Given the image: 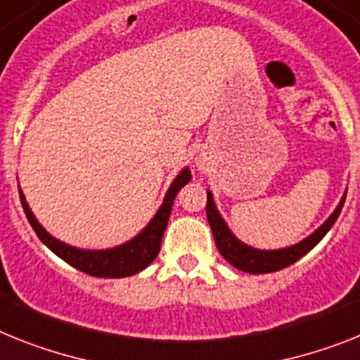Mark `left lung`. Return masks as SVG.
I'll use <instances>...</instances> for the list:
<instances>
[{"instance_id": "obj_1", "label": "left lung", "mask_w": 360, "mask_h": 360, "mask_svg": "<svg viewBox=\"0 0 360 360\" xmlns=\"http://www.w3.org/2000/svg\"><path fill=\"white\" fill-rule=\"evenodd\" d=\"M344 201H346V195L342 198L339 207L335 208V212L328 217V221L322 226H319L311 236H307L306 240H302L297 245L278 250H259L252 249V247L245 245V243H241V241L229 231V226L225 225V221L221 219L219 212L216 210V205H214V199L210 192H207V219L208 223H210V229H212L217 250L221 252V256L229 262V264L234 265V267L240 269V271H245V273L265 274L280 271V269L283 267H289V265L295 264L297 259H300L302 256L307 255V252H309V250L328 234V231L333 226V223L337 221V217H339L340 210H342L344 207Z\"/></svg>"}]
</instances>
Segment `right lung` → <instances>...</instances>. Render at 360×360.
I'll return each mask as SVG.
<instances>
[{
	"label": "right lung",
	"mask_w": 360,
	"mask_h": 360,
	"mask_svg": "<svg viewBox=\"0 0 360 360\" xmlns=\"http://www.w3.org/2000/svg\"><path fill=\"white\" fill-rule=\"evenodd\" d=\"M190 179H192V174H190L188 168H185L175 177L170 190L166 192L165 203L157 210L155 217L148 223L146 229L139 236H135L134 240L128 241V243L108 250H84L65 245V243L58 241L51 234H47L44 226L36 221V217L32 216L31 208L27 205L25 195L21 194V190L20 199L23 212H25L27 219H29L31 226L34 229L36 236L40 238L45 245L49 247L54 255L60 256L63 262H68L69 265H72L78 271L96 278H124L137 274L139 271H143L144 267H148L157 258L159 250H161L162 234H165V229L168 225V217H170L175 195Z\"/></svg>",
	"instance_id": "1"
}]
</instances>
